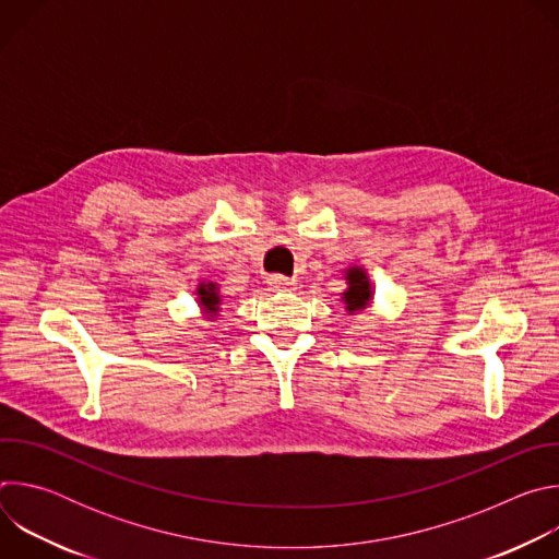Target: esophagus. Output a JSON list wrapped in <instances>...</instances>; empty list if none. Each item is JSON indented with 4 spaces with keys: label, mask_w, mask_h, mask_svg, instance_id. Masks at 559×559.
<instances>
[{
    "label": "esophagus",
    "mask_w": 559,
    "mask_h": 559,
    "mask_svg": "<svg viewBox=\"0 0 559 559\" xmlns=\"http://www.w3.org/2000/svg\"><path fill=\"white\" fill-rule=\"evenodd\" d=\"M267 283H270V287L276 289V292H289V289L294 287V281H289V278H285V276H272Z\"/></svg>",
    "instance_id": "1"
}]
</instances>
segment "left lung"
<instances>
[{"label": "left lung", "instance_id": "left-lung-1", "mask_svg": "<svg viewBox=\"0 0 559 559\" xmlns=\"http://www.w3.org/2000/svg\"><path fill=\"white\" fill-rule=\"evenodd\" d=\"M345 281H347V289L343 292V298H341L345 302V311L347 313L365 311L373 300V289L367 272L360 265H354L345 272Z\"/></svg>", "mask_w": 559, "mask_h": 559}]
</instances>
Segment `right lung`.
<instances>
[{
	"label": "right lung",
	"mask_w": 559,
	"mask_h": 559,
	"mask_svg": "<svg viewBox=\"0 0 559 559\" xmlns=\"http://www.w3.org/2000/svg\"><path fill=\"white\" fill-rule=\"evenodd\" d=\"M221 300H223V298H221V292H218V285H216V283H212V281L199 283V287H197V302H199L203 316L210 318V321H212V318L218 316Z\"/></svg>",
	"instance_id": "obj_1"
}]
</instances>
